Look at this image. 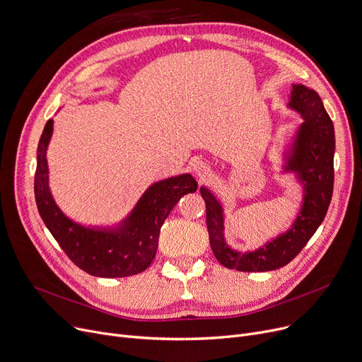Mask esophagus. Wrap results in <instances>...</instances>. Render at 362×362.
I'll return each mask as SVG.
<instances>
[{
  "mask_svg": "<svg viewBox=\"0 0 362 362\" xmlns=\"http://www.w3.org/2000/svg\"><path fill=\"white\" fill-rule=\"evenodd\" d=\"M192 170H194V173H195L198 177H202V176L206 175L208 165H206L204 161H201V160H195V161L192 163Z\"/></svg>",
  "mask_w": 362,
  "mask_h": 362,
  "instance_id": "obj_1",
  "label": "esophagus"
}]
</instances>
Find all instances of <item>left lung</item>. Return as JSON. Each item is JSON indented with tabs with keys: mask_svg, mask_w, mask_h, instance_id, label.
<instances>
[{
	"mask_svg": "<svg viewBox=\"0 0 362 362\" xmlns=\"http://www.w3.org/2000/svg\"><path fill=\"white\" fill-rule=\"evenodd\" d=\"M289 107L300 114L299 126L284 171H293L303 185V204L291 229L252 252L233 251L224 242L223 206L201 187L206 208V229L217 261L238 272H270L291 262L325 220L334 183V127L320 95L303 85H293Z\"/></svg>",
	"mask_w": 362,
	"mask_h": 362,
	"instance_id": "left-lung-1",
	"label": "left lung"
}]
</instances>
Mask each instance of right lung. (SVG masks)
<instances>
[{
    "instance_id": "1",
    "label": "right lung",
    "mask_w": 362,
    "mask_h": 362,
    "mask_svg": "<svg viewBox=\"0 0 362 362\" xmlns=\"http://www.w3.org/2000/svg\"><path fill=\"white\" fill-rule=\"evenodd\" d=\"M51 135L49 119L36 152L35 199L60 248L81 270L97 277H129L146 270L154 261L164 220L183 195L197 191V180L191 175H180L157 182L148 187L130 216L116 229H90L67 218L49 192L45 156Z\"/></svg>"
}]
</instances>
